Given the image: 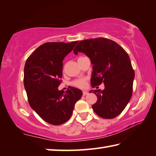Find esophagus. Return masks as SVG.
Instances as JSON below:
<instances>
[{"mask_svg": "<svg viewBox=\"0 0 156 156\" xmlns=\"http://www.w3.org/2000/svg\"><path fill=\"white\" fill-rule=\"evenodd\" d=\"M88 94H89V92L87 91H83V96H86V95H87Z\"/></svg>", "mask_w": 156, "mask_h": 156, "instance_id": "esophagus-1", "label": "esophagus"}]
</instances>
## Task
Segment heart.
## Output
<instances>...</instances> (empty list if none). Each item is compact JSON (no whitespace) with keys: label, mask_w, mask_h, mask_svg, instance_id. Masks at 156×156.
Listing matches in <instances>:
<instances>
[{"label":"heart","mask_w":156,"mask_h":156,"mask_svg":"<svg viewBox=\"0 0 156 156\" xmlns=\"http://www.w3.org/2000/svg\"><path fill=\"white\" fill-rule=\"evenodd\" d=\"M72 84L74 87L78 88H84L86 86V79L85 78H79L73 80Z\"/></svg>","instance_id":"b5f03b06"}]
</instances>
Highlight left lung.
Returning a JSON list of instances; mask_svg holds the SVG:
<instances>
[{"label": "left lung", "instance_id": "left-lung-1", "mask_svg": "<svg viewBox=\"0 0 156 156\" xmlns=\"http://www.w3.org/2000/svg\"><path fill=\"white\" fill-rule=\"evenodd\" d=\"M73 52L84 53L94 65L92 87L105 84L104 90H91L98 98L92 105L94 112L105 119L120 114L133 93L134 70L126 51L110 39L96 38L80 41Z\"/></svg>", "mask_w": 156, "mask_h": 156}]
</instances>
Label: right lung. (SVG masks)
Masks as SVG:
<instances>
[{"label": "right lung", "mask_w": 156, "mask_h": 156, "mask_svg": "<svg viewBox=\"0 0 156 156\" xmlns=\"http://www.w3.org/2000/svg\"><path fill=\"white\" fill-rule=\"evenodd\" d=\"M78 41L51 42L39 46L26 60L24 86L29 104L42 119L60 125L69 119L76 102L83 92L74 87L59 91L62 76L63 59Z\"/></svg>", "instance_id": "add662e5"}]
</instances>
